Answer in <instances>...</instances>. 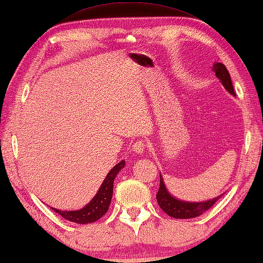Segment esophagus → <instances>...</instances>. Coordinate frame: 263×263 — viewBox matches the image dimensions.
Segmentation results:
<instances>
[{
  "label": "esophagus",
  "instance_id": "obj_1",
  "mask_svg": "<svg viewBox=\"0 0 263 263\" xmlns=\"http://www.w3.org/2000/svg\"><path fill=\"white\" fill-rule=\"evenodd\" d=\"M146 149V143L144 141H136L134 144H133V151L136 154H143Z\"/></svg>",
  "mask_w": 263,
  "mask_h": 263
}]
</instances>
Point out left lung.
I'll return each mask as SVG.
<instances>
[{"label":"left lung","instance_id":"obj_1","mask_svg":"<svg viewBox=\"0 0 263 263\" xmlns=\"http://www.w3.org/2000/svg\"><path fill=\"white\" fill-rule=\"evenodd\" d=\"M214 71L216 73V77L218 78L219 82L222 83L223 86L225 87L229 93L232 96H236L233 90V85L231 82V77H230V73L228 71L227 67L224 66L223 63H214ZM160 178V183H159V190L157 195H156V199L160 208L166 213L168 216H171L173 218H179V219H188V218H194L204 214L206 210L210 209L216 202H217L220 196L214 197L211 200L202 201V202H190V201H183L179 200L178 197L173 196L171 193L167 191L166 186H165L164 179L162 174H159Z\"/></svg>","mask_w":263,"mask_h":263}]
</instances>
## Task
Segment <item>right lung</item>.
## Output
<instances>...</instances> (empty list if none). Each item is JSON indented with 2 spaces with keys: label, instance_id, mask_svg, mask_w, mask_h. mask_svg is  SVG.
<instances>
[{
  "label": "right lung",
  "instance_id": "add662e5",
  "mask_svg": "<svg viewBox=\"0 0 263 263\" xmlns=\"http://www.w3.org/2000/svg\"><path fill=\"white\" fill-rule=\"evenodd\" d=\"M126 166L124 160L118 163L115 166L110 170L105 177L103 183H101L98 192L96 193L93 199H92L89 203L83 206L80 210H60L55 209L50 206L55 213L61 215L63 218H66L69 222L77 223V224H89L93 223L96 220L100 219L103 216L107 213L108 206L110 204V200H112L113 195V183L114 179L118 176V173L121 171V168Z\"/></svg>",
  "mask_w": 263,
  "mask_h": 263
}]
</instances>
